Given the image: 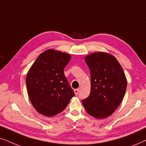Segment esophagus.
Returning a JSON list of instances; mask_svg holds the SVG:
<instances>
[{
	"mask_svg": "<svg viewBox=\"0 0 146 146\" xmlns=\"http://www.w3.org/2000/svg\"><path fill=\"white\" fill-rule=\"evenodd\" d=\"M74 92H75V94L76 95V96H77L79 93V89H74Z\"/></svg>",
	"mask_w": 146,
	"mask_h": 146,
	"instance_id": "esophagus-1",
	"label": "esophagus"
}]
</instances>
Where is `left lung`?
<instances>
[{
    "label": "left lung",
    "mask_w": 146,
    "mask_h": 146,
    "mask_svg": "<svg viewBox=\"0 0 146 146\" xmlns=\"http://www.w3.org/2000/svg\"><path fill=\"white\" fill-rule=\"evenodd\" d=\"M91 74V91L82 104L89 115L102 119L115 111L123 100L127 80L113 56L98 52L85 57Z\"/></svg>",
    "instance_id": "obj_1"
}]
</instances>
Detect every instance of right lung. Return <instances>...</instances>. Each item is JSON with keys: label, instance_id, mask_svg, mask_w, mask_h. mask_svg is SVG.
I'll use <instances>...</instances> for the list:
<instances>
[{"label": "right lung", "instance_id": "1", "mask_svg": "<svg viewBox=\"0 0 146 146\" xmlns=\"http://www.w3.org/2000/svg\"><path fill=\"white\" fill-rule=\"evenodd\" d=\"M69 54L53 49L40 54L28 72L27 91L36 110L50 117L63 111L75 93L64 74Z\"/></svg>", "mask_w": 146, "mask_h": 146}]
</instances>
